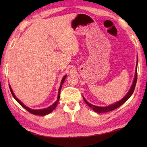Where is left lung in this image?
Wrapping results in <instances>:
<instances>
[{"mask_svg": "<svg viewBox=\"0 0 147 147\" xmlns=\"http://www.w3.org/2000/svg\"><path fill=\"white\" fill-rule=\"evenodd\" d=\"M138 59H137V64H136V72H135V76H134V79L132 83V85H131V88L130 89V90L127 93V94H126L124 97L117 102L114 103L113 104H111L108 106H105V107H100V106H96L93 105L89 102L87 101L86 100V98L83 97L84 101L85 102L88 104V105L93 109V110L94 111V112H96L98 113H106V112H108V111H112L113 109H115L117 108H118L119 106H121L122 104H123L125 102L128 100V99L131 96V94H133L134 89H135V87L136 85V82H137V78H138V73H137V69H138Z\"/></svg>", "mask_w": 147, "mask_h": 147, "instance_id": "left-lung-1", "label": "left lung"}]
</instances>
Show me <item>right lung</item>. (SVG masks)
I'll list each match as a JSON object with an SVG mask.
<instances>
[{"mask_svg":"<svg viewBox=\"0 0 147 147\" xmlns=\"http://www.w3.org/2000/svg\"><path fill=\"white\" fill-rule=\"evenodd\" d=\"M66 77H67V75L64 76L63 77V78H62V80H61V83H60V86H59V89H58V98H57L56 101L53 104V105L50 106L48 107V108H44V109H31V108H28V107H27L26 106L24 105V104L23 102H22L19 99H18L16 97V96L15 95L13 91V90H12V89H11V86H10V85H9V89H10V91H11V93L12 94V95H13V98L16 99L17 102H18L20 104V105H21V106H23L24 109H26V110L29 111L30 113L34 114V115H48V114H49L50 113H51L52 111H53L54 109L56 108V107L57 106V104H58V102H59V98H60V91H61V87H62V85H63V84L65 80V78H66Z\"/></svg>","mask_w":147,"mask_h":147,"instance_id":"add662e5","label":"right lung"}]
</instances>
